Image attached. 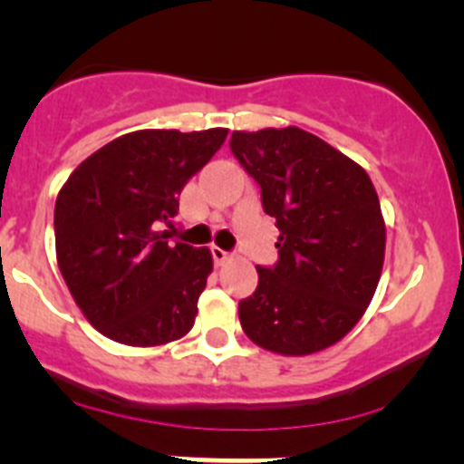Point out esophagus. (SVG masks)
I'll list each match as a JSON object with an SVG mask.
<instances>
[{
	"label": "esophagus",
	"mask_w": 464,
	"mask_h": 464,
	"mask_svg": "<svg viewBox=\"0 0 464 464\" xmlns=\"http://www.w3.org/2000/svg\"><path fill=\"white\" fill-rule=\"evenodd\" d=\"M210 254H213V260H215V265H224V262L227 260H231V254H228V251H224V249H219V246H213V249H210Z\"/></svg>",
	"instance_id": "esophagus-1"
}]
</instances>
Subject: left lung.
<instances>
[{
  "mask_svg": "<svg viewBox=\"0 0 464 464\" xmlns=\"http://www.w3.org/2000/svg\"><path fill=\"white\" fill-rule=\"evenodd\" d=\"M231 152L258 181L276 218L278 265L258 269L240 301L245 334L285 357L321 353L343 339L382 278L386 224L368 172L305 130L233 132Z\"/></svg>",
  "mask_w": 464,
  "mask_h": 464,
  "instance_id": "8db88e82",
  "label": "left lung"
}]
</instances>
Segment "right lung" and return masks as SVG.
<instances>
[{
    "label": "right lung",
    "mask_w": 464,
    "mask_h": 464,
    "mask_svg": "<svg viewBox=\"0 0 464 464\" xmlns=\"http://www.w3.org/2000/svg\"><path fill=\"white\" fill-rule=\"evenodd\" d=\"M228 130H137L87 157L55 199L60 274L85 319L134 348L188 334L213 271L206 249L172 240V218L193 175Z\"/></svg>",
    "instance_id": "add662e5"
}]
</instances>
